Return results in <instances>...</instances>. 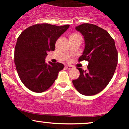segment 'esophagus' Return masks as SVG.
Here are the masks:
<instances>
[{
  "label": "esophagus",
  "instance_id": "esophagus-1",
  "mask_svg": "<svg viewBox=\"0 0 129 129\" xmlns=\"http://www.w3.org/2000/svg\"><path fill=\"white\" fill-rule=\"evenodd\" d=\"M66 68L68 70H71L73 69V66H70V65H67V66H66Z\"/></svg>",
  "mask_w": 129,
  "mask_h": 129
}]
</instances>
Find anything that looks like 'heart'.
<instances>
[{
  "label": "heart",
  "instance_id": "b5f03b06",
  "mask_svg": "<svg viewBox=\"0 0 129 129\" xmlns=\"http://www.w3.org/2000/svg\"><path fill=\"white\" fill-rule=\"evenodd\" d=\"M72 36H78V35H77V34H73Z\"/></svg>",
  "mask_w": 129,
  "mask_h": 129
}]
</instances>
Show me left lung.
Returning a JSON list of instances; mask_svg holds the SVG:
<instances>
[{"label": "left lung", "mask_w": 129, "mask_h": 129, "mask_svg": "<svg viewBox=\"0 0 129 129\" xmlns=\"http://www.w3.org/2000/svg\"><path fill=\"white\" fill-rule=\"evenodd\" d=\"M85 40V48L78 61L88 62L87 70L79 71L72 81L78 92L86 96L96 94L106 88L113 78L118 63V51L114 39L107 31L91 23L76 26Z\"/></svg>", "instance_id": "left-lung-1"}]
</instances>
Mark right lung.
I'll return each mask as SVG.
<instances>
[{
  "mask_svg": "<svg viewBox=\"0 0 129 129\" xmlns=\"http://www.w3.org/2000/svg\"><path fill=\"white\" fill-rule=\"evenodd\" d=\"M69 26L40 23L27 28L19 35L14 63L22 83L31 91L41 93L48 90L64 67L61 63H45V59L48 51H54L56 41Z\"/></svg>",
  "mask_w": 129,
  "mask_h": 129,
  "instance_id": "right-lung-1",
  "label": "right lung"
}]
</instances>
